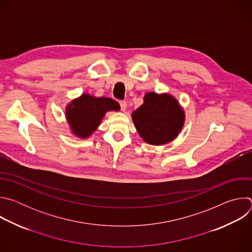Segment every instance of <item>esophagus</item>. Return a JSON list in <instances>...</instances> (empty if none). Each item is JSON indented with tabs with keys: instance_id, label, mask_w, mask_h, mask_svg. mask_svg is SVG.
I'll list each match as a JSON object with an SVG mask.
<instances>
[{
	"instance_id": "obj_1",
	"label": "esophagus",
	"mask_w": 252,
	"mask_h": 252,
	"mask_svg": "<svg viewBox=\"0 0 252 252\" xmlns=\"http://www.w3.org/2000/svg\"><path fill=\"white\" fill-rule=\"evenodd\" d=\"M120 104H121V109H122V111H123V112H126V109H127V103H126V101H125V100H121V101H120Z\"/></svg>"
}]
</instances>
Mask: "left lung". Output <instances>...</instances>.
Returning <instances> with one entry per match:
<instances>
[{"instance_id": "1", "label": "left lung", "mask_w": 252, "mask_h": 252, "mask_svg": "<svg viewBox=\"0 0 252 252\" xmlns=\"http://www.w3.org/2000/svg\"><path fill=\"white\" fill-rule=\"evenodd\" d=\"M139 136L152 146L171 142L182 131L186 113L178 100L168 93L149 92L143 103L131 114Z\"/></svg>"}]
</instances>
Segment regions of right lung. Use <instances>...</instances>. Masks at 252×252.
Segmentation results:
<instances>
[{
	"instance_id": "obj_1",
	"label": "right lung",
	"mask_w": 252,
	"mask_h": 252,
	"mask_svg": "<svg viewBox=\"0 0 252 252\" xmlns=\"http://www.w3.org/2000/svg\"><path fill=\"white\" fill-rule=\"evenodd\" d=\"M120 109L119 102L113 98L84 93L66 104L64 115L71 133L86 139L97 129L107 112Z\"/></svg>"
}]
</instances>
